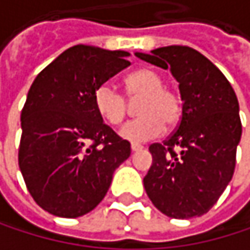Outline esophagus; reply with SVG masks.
<instances>
[{
	"label": "esophagus",
	"mask_w": 250,
	"mask_h": 250,
	"mask_svg": "<svg viewBox=\"0 0 250 250\" xmlns=\"http://www.w3.org/2000/svg\"><path fill=\"white\" fill-rule=\"evenodd\" d=\"M131 152H139V150H142L143 149V146L142 145H139V143H131Z\"/></svg>",
	"instance_id": "obj_1"
}]
</instances>
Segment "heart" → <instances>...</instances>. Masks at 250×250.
Here are the masks:
<instances>
[{
  "instance_id": "obj_1",
  "label": "heart",
  "mask_w": 250,
  "mask_h": 250,
  "mask_svg": "<svg viewBox=\"0 0 250 250\" xmlns=\"http://www.w3.org/2000/svg\"><path fill=\"white\" fill-rule=\"evenodd\" d=\"M125 89L130 98L142 97L137 113L140 117L127 122L119 134L128 142L140 143L158 137L164 127L174 125L181 119L179 97L165 88L162 75L143 68L125 78ZM94 105L98 114L111 125H120L127 111L125 98L110 83L100 85L94 92Z\"/></svg>"
}]
</instances>
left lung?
Instances as JSON below:
<instances>
[{"label":"left lung","instance_id":"8db88e82","mask_svg":"<svg viewBox=\"0 0 250 250\" xmlns=\"http://www.w3.org/2000/svg\"><path fill=\"white\" fill-rule=\"evenodd\" d=\"M139 59L169 69L179 83L182 116L164 143L149 146L143 185L153 206L172 219L206 214L231 181L242 136L237 97L222 71L188 46H167Z\"/></svg>","mask_w":250,"mask_h":250}]
</instances>
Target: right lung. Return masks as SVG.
I'll return each mask as SVG.
<instances>
[{
	"label": "right lung",
	"instance_id": "1",
	"mask_svg": "<svg viewBox=\"0 0 250 250\" xmlns=\"http://www.w3.org/2000/svg\"><path fill=\"white\" fill-rule=\"evenodd\" d=\"M123 50L76 44L31 83L21 111L19 167L34 201L47 213L75 219L105 197L130 143L103 122L95 89L130 66Z\"/></svg>",
	"mask_w": 250,
	"mask_h": 250
}]
</instances>
